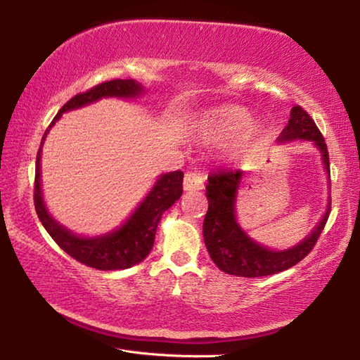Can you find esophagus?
I'll return each mask as SVG.
<instances>
[{"instance_id":"1","label":"esophagus","mask_w":360,"mask_h":360,"mask_svg":"<svg viewBox=\"0 0 360 360\" xmlns=\"http://www.w3.org/2000/svg\"><path fill=\"white\" fill-rule=\"evenodd\" d=\"M203 176L195 172H188L184 176V191H202L203 188Z\"/></svg>"}]
</instances>
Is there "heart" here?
Masks as SVG:
<instances>
[{"mask_svg": "<svg viewBox=\"0 0 360 360\" xmlns=\"http://www.w3.org/2000/svg\"><path fill=\"white\" fill-rule=\"evenodd\" d=\"M251 124V114L236 105L206 109L197 120V131L206 141L231 139L233 149H248L259 141L260 130Z\"/></svg>", "mask_w": 360, "mask_h": 360, "instance_id": "1", "label": "heart"}]
</instances>
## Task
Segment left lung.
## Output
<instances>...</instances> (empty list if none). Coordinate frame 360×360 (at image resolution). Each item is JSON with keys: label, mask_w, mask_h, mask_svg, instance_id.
<instances>
[{"label": "left lung", "mask_w": 360, "mask_h": 360, "mask_svg": "<svg viewBox=\"0 0 360 360\" xmlns=\"http://www.w3.org/2000/svg\"><path fill=\"white\" fill-rule=\"evenodd\" d=\"M295 139L313 141L321 152L326 172L330 178V168H328L330 165H328V152L324 136L302 106L292 108L290 119L279 135L278 143H289ZM241 178V169H221V172L208 176V184H206L208 212L203 221V238L212 262L219 266V270L229 273V275L245 278L276 275L279 271L297 265L311 252L319 235L324 230L328 214H330V200H328L326 214L322 216L319 224L307 238L284 251H273V249H268L249 238L236 221L235 203Z\"/></svg>", "instance_id": "1"}]
</instances>
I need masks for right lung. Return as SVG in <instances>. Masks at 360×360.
Segmentation results:
<instances>
[{"mask_svg": "<svg viewBox=\"0 0 360 360\" xmlns=\"http://www.w3.org/2000/svg\"><path fill=\"white\" fill-rule=\"evenodd\" d=\"M143 92V85L133 81V79H114V81L95 85L87 92L77 94L68 103H65L58 114L53 117L44 136H42L41 148L49 130L56 125V122L62 117L63 112L79 109L101 98H108V96L135 98ZM41 148L38 155H36L34 208L41 224L44 225L52 240L72 259L87 266L96 268V270H124V268H130L148 257L152 246H154L157 225L160 222L163 212L174 205L176 200H179L182 195L184 173L173 172L162 174L148 193V197L139 203L135 212L122 227L109 231L106 235L89 238V236L72 233L49 214L41 191Z\"/></svg>", "mask_w": 360, "mask_h": 360, "instance_id": "1", "label": "right lung"}]
</instances>
